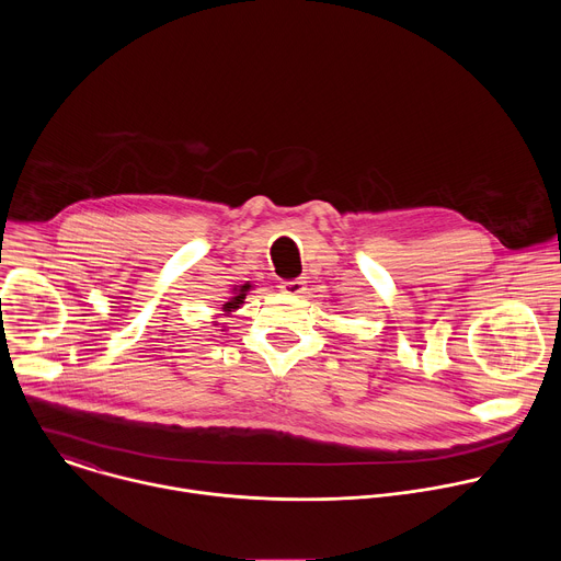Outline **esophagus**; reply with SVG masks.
<instances>
[{"mask_svg": "<svg viewBox=\"0 0 561 561\" xmlns=\"http://www.w3.org/2000/svg\"><path fill=\"white\" fill-rule=\"evenodd\" d=\"M279 288H282V293H286V295H301V293L306 290V282H304L301 277H297V279H284V282L279 284Z\"/></svg>", "mask_w": 561, "mask_h": 561, "instance_id": "esophagus-1", "label": "esophagus"}]
</instances>
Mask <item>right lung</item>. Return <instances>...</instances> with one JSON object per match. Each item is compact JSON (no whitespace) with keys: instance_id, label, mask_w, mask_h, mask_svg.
Returning <instances> with one entry per match:
<instances>
[{"instance_id":"1","label":"right lung","mask_w":561,"mask_h":561,"mask_svg":"<svg viewBox=\"0 0 561 561\" xmlns=\"http://www.w3.org/2000/svg\"><path fill=\"white\" fill-rule=\"evenodd\" d=\"M251 288V284H244V286H239V288H232L234 290V297H230V301L228 304H224V310L226 312H230L232 308H239V304L244 301V297H247V290Z\"/></svg>"}]
</instances>
